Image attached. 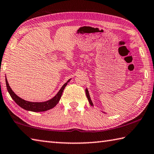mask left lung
<instances>
[{
    "label": "left lung",
    "mask_w": 154,
    "mask_h": 154,
    "mask_svg": "<svg viewBox=\"0 0 154 154\" xmlns=\"http://www.w3.org/2000/svg\"><path fill=\"white\" fill-rule=\"evenodd\" d=\"M85 94H86V96H87V98H88V101H89V103H90V105H92V106H93V104H92V100H91V99H90V97L89 93H88V89H86V90H85Z\"/></svg>",
    "instance_id": "obj_1"
}]
</instances>
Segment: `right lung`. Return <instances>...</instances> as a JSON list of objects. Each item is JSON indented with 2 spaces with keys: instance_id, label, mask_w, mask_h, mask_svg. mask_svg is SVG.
I'll return each mask as SVG.
<instances>
[{
  "instance_id": "1",
  "label": "right lung",
  "mask_w": 154,
  "mask_h": 154,
  "mask_svg": "<svg viewBox=\"0 0 154 154\" xmlns=\"http://www.w3.org/2000/svg\"><path fill=\"white\" fill-rule=\"evenodd\" d=\"M6 80V85H7V90L9 93L11 97L14 99V100L16 103L18 105H19L20 107L23 108L25 110L27 111H34V112H41V111H45L47 110H49V109H51L53 107H54L58 103L60 99L61 98V96L62 94V92H63V90L66 87V85H67L68 82H69V81L71 79H69L66 83H65L63 86L61 88V89L60 90L58 94L54 96L53 98L50 99L46 102H43V103H32V102H28V101L24 100L20 98L19 96H17L13 92V90H11V88H10L8 82H7V79H5Z\"/></svg>"
}]
</instances>
